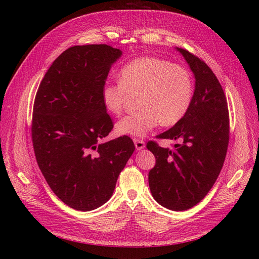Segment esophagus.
Returning a JSON list of instances; mask_svg holds the SVG:
<instances>
[{
  "label": "esophagus",
  "mask_w": 259,
  "mask_h": 259,
  "mask_svg": "<svg viewBox=\"0 0 259 259\" xmlns=\"http://www.w3.org/2000/svg\"><path fill=\"white\" fill-rule=\"evenodd\" d=\"M134 144L137 150H142V149L145 148V142L143 139H138V138H134Z\"/></svg>",
  "instance_id": "obj_1"
}]
</instances>
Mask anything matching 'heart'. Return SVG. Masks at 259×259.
Listing matches in <instances>:
<instances>
[{
  "instance_id": "1",
  "label": "heart",
  "mask_w": 259,
  "mask_h": 259,
  "mask_svg": "<svg viewBox=\"0 0 259 259\" xmlns=\"http://www.w3.org/2000/svg\"><path fill=\"white\" fill-rule=\"evenodd\" d=\"M138 110L115 124L120 135L144 137L161 123L173 126L189 110L193 97L190 72L158 57H140L127 62L119 72V82L105 83L101 101L108 112L120 114L128 94H137Z\"/></svg>"
}]
</instances>
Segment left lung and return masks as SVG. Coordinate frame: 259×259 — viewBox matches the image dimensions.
Instances as JSON below:
<instances>
[{
  "label": "left lung",
  "mask_w": 259,
  "mask_h": 259,
  "mask_svg": "<svg viewBox=\"0 0 259 259\" xmlns=\"http://www.w3.org/2000/svg\"><path fill=\"white\" fill-rule=\"evenodd\" d=\"M177 51L194 74L195 89L183 119L156 136L177 140L173 150L152 140L147 144L156 159L148 179L159 204L186 210L204 199L223 168L229 144V112L224 90L210 68L187 50Z\"/></svg>",
  "instance_id": "8db88e82"
}]
</instances>
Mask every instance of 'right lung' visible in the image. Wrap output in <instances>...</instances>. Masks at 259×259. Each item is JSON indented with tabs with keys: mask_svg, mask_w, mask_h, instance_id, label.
Here are the masks:
<instances>
[{
	"mask_svg": "<svg viewBox=\"0 0 259 259\" xmlns=\"http://www.w3.org/2000/svg\"><path fill=\"white\" fill-rule=\"evenodd\" d=\"M121 55L106 44L69 48L35 95L31 136L37 165L53 192L77 210L95 209L111 198L135 150L125 135L100 143L113 128L101 89Z\"/></svg>",
	"mask_w": 259,
	"mask_h": 259,
	"instance_id": "1",
	"label": "right lung"
}]
</instances>
